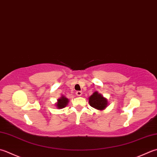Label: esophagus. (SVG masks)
Listing matches in <instances>:
<instances>
[{
  "label": "esophagus",
  "instance_id": "obj_1",
  "mask_svg": "<svg viewBox=\"0 0 157 157\" xmlns=\"http://www.w3.org/2000/svg\"><path fill=\"white\" fill-rule=\"evenodd\" d=\"M75 94L77 95V96H81V95L82 94V91H77L75 93Z\"/></svg>",
  "mask_w": 157,
  "mask_h": 157
}]
</instances>
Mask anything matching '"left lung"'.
<instances>
[{
  "mask_svg": "<svg viewBox=\"0 0 157 157\" xmlns=\"http://www.w3.org/2000/svg\"><path fill=\"white\" fill-rule=\"evenodd\" d=\"M88 99L90 105L98 110H103L107 106V100L106 98L103 97L102 94H99L97 91L94 92Z\"/></svg>",
  "mask_w": 157,
  "mask_h": 157,
  "instance_id": "obj_1",
  "label": "left lung"
}]
</instances>
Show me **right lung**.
Masks as SVG:
<instances>
[{"label":"right lung","instance_id":"add662e5","mask_svg":"<svg viewBox=\"0 0 157 157\" xmlns=\"http://www.w3.org/2000/svg\"><path fill=\"white\" fill-rule=\"evenodd\" d=\"M69 103V99L64 96H62L60 99H58V102L56 103V105L57 108L58 109H62L64 108V107H66L67 104Z\"/></svg>","mask_w":157,"mask_h":157}]
</instances>
